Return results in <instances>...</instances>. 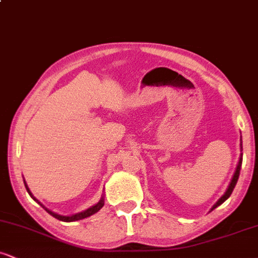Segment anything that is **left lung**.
Segmentation results:
<instances>
[{
    "label": "left lung",
    "instance_id": "left-lung-1",
    "mask_svg": "<svg viewBox=\"0 0 258 258\" xmlns=\"http://www.w3.org/2000/svg\"><path fill=\"white\" fill-rule=\"evenodd\" d=\"M240 141H241V139H240ZM240 147H241V149H242V142H241ZM241 162H242V158H240V160H239V162H238V167H236V171H235V173H234V176H233V179H232V182H230L229 186H228L227 191H226V193H224L223 197H222L221 199L218 200L217 203L215 204L214 207H212V210L216 209V207H217V206H220L221 204H223L224 201H226V200L228 199V198L230 197V194H232V191L234 190V188H235V184H236V182H238L239 174H240V167H241Z\"/></svg>",
    "mask_w": 258,
    "mask_h": 258
}]
</instances>
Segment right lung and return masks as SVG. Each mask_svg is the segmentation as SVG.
Masks as SVG:
<instances>
[{
	"instance_id": "right-lung-1",
	"label": "right lung",
	"mask_w": 258,
	"mask_h": 258,
	"mask_svg": "<svg viewBox=\"0 0 258 258\" xmlns=\"http://www.w3.org/2000/svg\"><path fill=\"white\" fill-rule=\"evenodd\" d=\"M24 183H25V182H24ZM25 188H26V190H28V193L30 194V197L32 198V199H34L35 201H37L36 199H35L34 197H32V194L30 193V190H29L28 185H26V184H25ZM38 204H40V203H38ZM41 206H42V205H41ZM103 206H104V198H102V199L99 200V203H98V204H96V205H94V206H92V207H90V209L85 210V211L80 212V214L73 215V216H60V215L54 214V212L49 211V210H48V209H46V207H44V206H42V207H43L44 210H46L47 212H48L49 215L53 216V217H54V218H57V220H59V221H63V222H74V221L84 220V218H86V217H90V216L94 215V214H96V212H98L99 210L102 209Z\"/></svg>"
}]
</instances>
